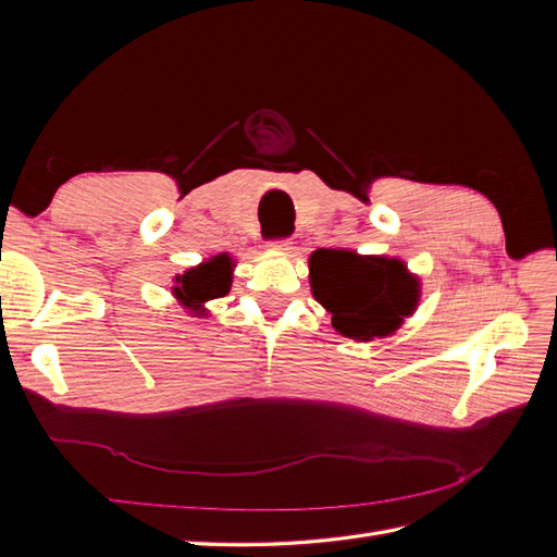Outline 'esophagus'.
I'll return each mask as SVG.
<instances>
[{"mask_svg":"<svg viewBox=\"0 0 557 557\" xmlns=\"http://www.w3.org/2000/svg\"><path fill=\"white\" fill-rule=\"evenodd\" d=\"M269 250H290V239H274L267 244Z\"/></svg>","mask_w":557,"mask_h":557,"instance_id":"34e87169","label":"esophagus"}]
</instances>
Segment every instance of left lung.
I'll return each mask as SVG.
<instances>
[{
	"mask_svg": "<svg viewBox=\"0 0 557 557\" xmlns=\"http://www.w3.org/2000/svg\"><path fill=\"white\" fill-rule=\"evenodd\" d=\"M309 283L332 327L356 342L391 336L420 301V278L399 258L318 248L309 256Z\"/></svg>",
	"mask_w": 557,
	"mask_h": 557,
	"instance_id": "1",
	"label": "left lung"
}]
</instances>
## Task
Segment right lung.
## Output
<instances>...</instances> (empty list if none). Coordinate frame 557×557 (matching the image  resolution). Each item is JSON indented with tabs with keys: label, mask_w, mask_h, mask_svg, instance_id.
<instances>
[{
	"label": "right lung",
	"mask_w": 557,
	"mask_h": 557,
	"mask_svg": "<svg viewBox=\"0 0 557 557\" xmlns=\"http://www.w3.org/2000/svg\"><path fill=\"white\" fill-rule=\"evenodd\" d=\"M232 269L234 260L230 252H218V256L199 262L197 267L185 269L183 274L174 276L172 295L176 297L183 309H188L195 318L209 315L207 301L225 297L232 288Z\"/></svg>",
	"instance_id": "1"
}]
</instances>
